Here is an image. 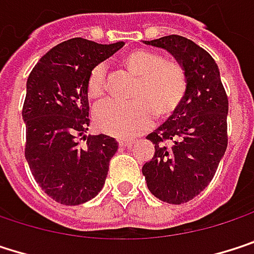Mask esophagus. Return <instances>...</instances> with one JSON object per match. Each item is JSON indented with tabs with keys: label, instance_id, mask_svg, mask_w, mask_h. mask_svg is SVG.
Returning <instances> with one entry per match:
<instances>
[{
	"label": "esophagus",
	"instance_id": "obj_1",
	"mask_svg": "<svg viewBox=\"0 0 254 254\" xmlns=\"http://www.w3.org/2000/svg\"><path fill=\"white\" fill-rule=\"evenodd\" d=\"M131 143H133V140H131V139H120V140H118V145H120V146H123V148H126V146H131Z\"/></svg>",
	"mask_w": 254,
	"mask_h": 254
}]
</instances>
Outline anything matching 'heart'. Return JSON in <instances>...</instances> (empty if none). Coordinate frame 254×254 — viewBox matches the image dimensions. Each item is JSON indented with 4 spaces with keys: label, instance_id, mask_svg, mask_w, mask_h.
I'll list each match as a JSON object with an SVG mask.
<instances>
[{
    "label": "heart",
    "instance_id": "heart-1",
    "mask_svg": "<svg viewBox=\"0 0 254 254\" xmlns=\"http://www.w3.org/2000/svg\"><path fill=\"white\" fill-rule=\"evenodd\" d=\"M121 64L137 81L131 90V102H106L94 112L96 126L112 136H131L148 128L157 114L158 118L173 115L188 93V76L184 66L175 59L149 49H134L121 58ZM91 102H100L106 94V70L96 64L85 82Z\"/></svg>",
    "mask_w": 254,
    "mask_h": 254
}]
</instances>
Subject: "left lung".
Listing matches in <instances>:
<instances>
[{"instance_id":"obj_1","label":"left lung","mask_w":254,"mask_h":254,"mask_svg":"<svg viewBox=\"0 0 254 254\" xmlns=\"http://www.w3.org/2000/svg\"><path fill=\"white\" fill-rule=\"evenodd\" d=\"M146 44L169 50L182 64L188 93L181 108L146 136L155 152L142 173L158 199L184 204L205 190L226 151L228 96L214 59L193 41L167 35Z\"/></svg>"}]
</instances>
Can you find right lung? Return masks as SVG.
I'll return each instance as SVG.
<instances>
[{
	"label": "right lung",
	"instance_id": "1",
	"mask_svg": "<svg viewBox=\"0 0 254 254\" xmlns=\"http://www.w3.org/2000/svg\"><path fill=\"white\" fill-rule=\"evenodd\" d=\"M123 46L70 38L46 53L29 73L22 109L25 157L37 184L56 202L82 204L105 185L118 143L106 134L82 136L90 124L85 82L96 64Z\"/></svg>",
	"mask_w": 254,
	"mask_h": 254
}]
</instances>
